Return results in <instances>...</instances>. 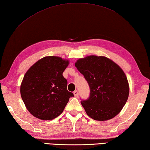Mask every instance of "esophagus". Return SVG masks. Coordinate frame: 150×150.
Returning <instances> with one entry per match:
<instances>
[{
  "label": "esophagus",
  "instance_id": "esophagus-1",
  "mask_svg": "<svg viewBox=\"0 0 150 150\" xmlns=\"http://www.w3.org/2000/svg\"><path fill=\"white\" fill-rule=\"evenodd\" d=\"M73 94H74V96H75V97H77V96H78L79 92H78V91H77V90H76V91H75L74 92H73Z\"/></svg>",
  "mask_w": 150,
  "mask_h": 150
}]
</instances>
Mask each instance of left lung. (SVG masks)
Listing matches in <instances>:
<instances>
[{"label": "left lung", "instance_id": "1", "mask_svg": "<svg viewBox=\"0 0 150 150\" xmlns=\"http://www.w3.org/2000/svg\"><path fill=\"white\" fill-rule=\"evenodd\" d=\"M75 66L88 82L91 95L81 102L90 117L108 121L118 115L129 95V84L121 67L107 57L91 55L77 59Z\"/></svg>", "mask_w": 150, "mask_h": 150}]
</instances>
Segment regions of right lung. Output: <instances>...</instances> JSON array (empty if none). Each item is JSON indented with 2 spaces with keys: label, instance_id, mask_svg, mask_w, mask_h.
Masks as SVG:
<instances>
[{
  "label": "right lung",
  "instance_id": "right-lung-1",
  "mask_svg": "<svg viewBox=\"0 0 150 150\" xmlns=\"http://www.w3.org/2000/svg\"><path fill=\"white\" fill-rule=\"evenodd\" d=\"M69 59L45 56L30 67L20 85V94L29 112L42 120H52L63 112L72 92L67 90L63 72Z\"/></svg>",
  "mask_w": 150,
  "mask_h": 150
}]
</instances>
